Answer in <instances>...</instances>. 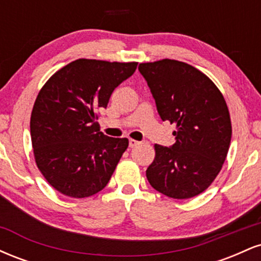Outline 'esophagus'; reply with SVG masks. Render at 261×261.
Segmentation results:
<instances>
[{
    "instance_id": "1",
    "label": "esophagus",
    "mask_w": 261,
    "mask_h": 261,
    "mask_svg": "<svg viewBox=\"0 0 261 261\" xmlns=\"http://www.w3.org/2000/svg\"><path fill=\"white\" fill-rule=\"evenodd\" d=\"M140 143H141L140 141H136V140H133V139H130V140H128V146H130L131 148L136 147V146H139Z\"/></svg>"
}]
</instances>
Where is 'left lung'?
<instances>
[{
    "mask_svg": "<svg viewBox=\"0 0 261 261\" xmlns=\"http://www.w3.org/2000/svg\"><path fill=\"white\" fill-rule=\"evenodd\" d=\"M163 121L176 125L175 143L154 145L146 170L149 184L173 199L205 191L228 153L232 125L222 93L211 80L185 62L163 59L139 66Z\"/></svg>",
    "mask_w": 261,
    "mask_h": 261,
    "instance_id": "left-lung-1",
    "label": "left lung"
}]
</instances>
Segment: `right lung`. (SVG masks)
Segmentation results:
<instances>
[{
    "label": "right lung",
    "mask_w": 261,
    "mask_h": 261,
    "mask_svg": "<svg viewBox=\"0 0 261 261\" xmlns=\"http://www.w3.org/2000/svg\"><path fill=\"white\" fill-rule=\"evenodd\" d=\"M137 62L79 59L60 68L39 92L31 116L37 166L66 196L82 199L107 187L127 139L106 136L97 110L114 89L133 76Z\"/></svg>",
    "instance_id": "1"
}]
</instances>
